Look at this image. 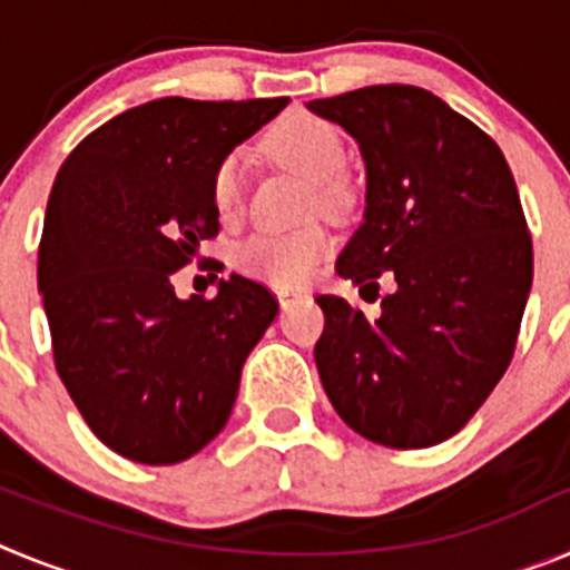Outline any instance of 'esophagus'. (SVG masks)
Masks as SVG:
<instances>
[{
  "instance_id": "obj_1",
  "label": "esophagus",
  "mask_w": 570,
  "mask_h": 570,
  "mask_svg": "<svg viewBox=\"0 0 570 570\" xmlns=\"http://www.w3.org/2000/svg\"><path fill=\"white\" fill-rule=\"evenodd\" d=\"M276 299H279L282 308H288L296 299H302V294H294V291H276Z\"/></svg>"
}]
</instances>
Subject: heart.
Returning a JSON list of instances; mask_svg holds the SVG:
<instances>
[{
  "instance_id": "obj_1",
  "label": "heart",
  "mask_w": 570,
  "mask_h": 570,
  "mask_svg": "<svg viewBox=\"0 0 570 570\" xmlns=\"http://www.w3.org/2000/svg\"><path fill=\"white\" fill-rule=\"evenodd\" d=\"M268 148L279 163L314 179L320 205L331 208L340 203L342 188L336 176L345 168L347 154L340 130L328 119L308 110H291L271 130ZM242 199H245V156L234 150L214 168L210 203L223 219H234L242 208ZM331 248L334 239L320 225L288 230V234L265 230L242 242L236 250V268L276 288H299L328 259Z\"/></svg>"
}]
</instances>
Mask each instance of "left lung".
Here are the masks:
<instances>
[{"instance_id":"8db88e82","label":"left lung","mask_w":570,"mask_h":570,"mask_svg":"<svg viewBox=\"0 0 570 570\" xmlns=\"http://www.w3.org/2000/svg\"><path fill=\"white\" fill-rule=\"evenodd\" d=\"M308 110L354 136L365 163V216L336 271L360 294L380 291V276L396 285L376 320L316 296L322 387L365 440L440 445L502 380L531 294L513 174L491 136L414 85H371Z\"/></svg>"}]
</instances>
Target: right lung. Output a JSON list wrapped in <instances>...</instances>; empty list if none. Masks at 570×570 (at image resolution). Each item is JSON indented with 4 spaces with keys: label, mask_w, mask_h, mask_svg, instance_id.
I'll return each mask as SVG.
<instances>
[{
    "label": "right lung",
    "mask_w": 570,
    "mask_h": 570,
    "mask_svg": "<svg viewBox=\"0 0 570 570\" xmlns=\"http://www.w3.org/2000/svg\"><path fill=\"white\" fill-rule=\"evenodd\" d=\"M285 105L154 99L85 136L59 168L37 268L53 362L90 431L125 460L174 465L203 451L279 314L239 274L214 299H179L170 276L219 234L216 165Z\"/></svg>",
    "instance_id": "right-lung-1"
}]
</instances>
